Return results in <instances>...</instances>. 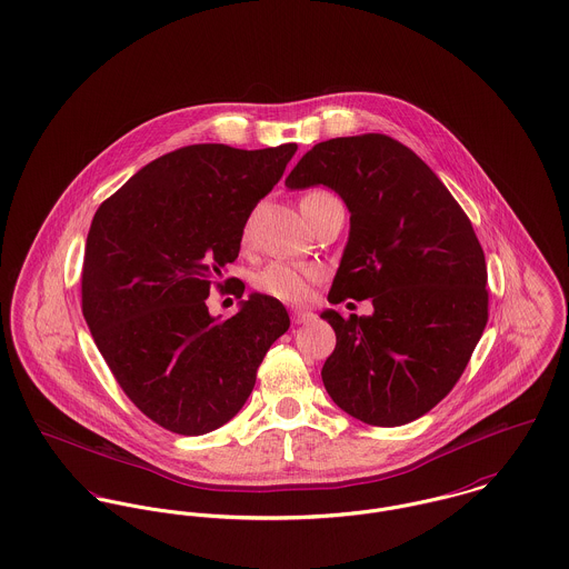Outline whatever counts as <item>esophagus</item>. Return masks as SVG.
<instances>
[{"label": "esophagus", "instance_id": "1", "mask_svg": "<svg viewBox=\"0 0 569 569\" xmlns=\"http://www.w3.org/2000/svg\"><path fill=\"white\" fill-rule=\"evenodd\" d=\"M316 316L312 312H308V310H292V320H295V325H306V322H312Z\"/></svg>", "mask_w": 569, "mask_h": 569}]
</instances>
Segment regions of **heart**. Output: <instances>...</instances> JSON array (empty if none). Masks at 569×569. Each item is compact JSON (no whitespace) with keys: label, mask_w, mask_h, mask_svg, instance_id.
<instances>
[{"label":"heart","mask_w":569,"mask_h":569,"mask_svg":"<svg viewBox=\"0 0 569 569\" xmlns=\"http://www.w3.org/2000/svg\"><path fill=\"white\" fill-rule=\"evenodd\" d=\"M312 193H322V191H312ZM308 193V196H312ZM249 236V227L244 229V238ZM320 272L316 268L308 266H297L288 261H272L263 266L253 277V286L283 303H303L310 299L312 283L318 281Z\"/></svg>","instance_id":"heart-1"}]
</instances>
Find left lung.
I'll list each match as a JSON object with an SVG mask.
<instances>
[{"instance_id":"left-lung-1","label":"left lung","mask_w":569,"mask_h":569,"mask_svg":"<svg viewBox=\"0 0 569 569\" xmlns=\"http://www.w3.org/2000/svg\"><path fill=\"white\" fill-rule=\"evenodd\" d=\"M336 191L351 229L325 310L336 349L320 376L338 408L379 428L430 412L460 379L489 320L487 261L441 179L403 143L369 132L316 143L286 188Z\"/></svg>"}]
</instances>
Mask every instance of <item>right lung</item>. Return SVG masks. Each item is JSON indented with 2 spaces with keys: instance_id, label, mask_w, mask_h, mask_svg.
I'll use <instances>...</instances> for the list:
<instances>
[{
  "instance_id": "add662e5",
  "label": "right lung",
  "mask_w": 569,
  "mask_h": 569,
  "mask_svg": "<svg viewBox=\"0 0 569 569\" xmlns=\"http://www.w3.org/2000/svg\"><path fill=\"white\" fill-rule=\"evenodd\" d=\"M295 152L297 143L186 146L141 168L93 216L82 315L128 399L174 435L200 437L231 421L290 327L268 295L253 292L227 320L209 315L207 297Z\"/></svg>"
}]
</instances>
